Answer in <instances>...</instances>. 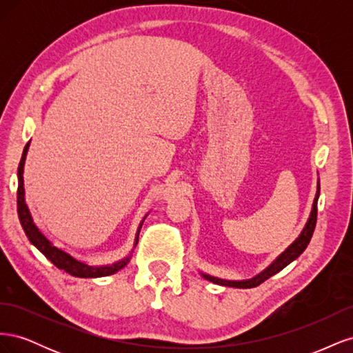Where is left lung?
<instances>
[{"mask_svg":"<svg viewBox=\"0 0 353 353\" xmlns=\"http://www.w3.org/2000/svg\"><path fill=\"white\" fill-rule=\"evenodd\" d=\"M318 197H319V179L316 184V193H315V199L312 203V209H311V213H309V218L305 223L303 230L301 231V234H299L297 239L290 245H288L284 252H281L279 256H276V258L259 274H256L254 276H252V279H248V280H225V279H219V276H213L206 272H200V275L205 280H208L213 284H218V285L234 287V288H252V287L259 285L265 280H268L270 276L275 275L276 272H280L283 268H285L288 263H292L294 259H297L299 256L303 253V250L307 248L309 241H311L314 230H315V223H316Z\"/></svg>","mask_w":353,"mask_h":353,"instance_id":"obj_1","label":"left lung"}]
</instances>
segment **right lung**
I'll use <instances>...</instances> for the list:
<instances>
[{"instance_id":"add662e5","label":"right lung","mask_w":353,"mask_h":353,"mask_svg":"<svg viewBox=\"0 0 353 353\" xmlns=\"http://www.w3.org/2000/svg\"><path fill=\"white\" fill-rule=\"evenodd\" d=\"M29 144L30 141L25 145L23 148V154L22 159H20L19 169H17V179H19V187H17V213H19V219L20 223H22V228L26 234V237L29 241L35 245V248L46 256L48 261L54 263L59 270H63L65 272L78 276V279H100V276H108L112 274H116L119 270H122L123 266L130 262L132 252L135 249V245L138 243V236H140V231L143 227V222L147 218V215L143 218L140 222V225L137 228L135 234V240H134V248L130 252V254L125 256L123 259L116 261L113 263L108 265H91L85 261H81L78 258H74L72 253L68 250L59 248L54 243H52L44 232L39 230V227L35 223L34 218H32V213L28 208V203L25 199V184H23V169H25V160L26 154L29 150Z\"/></svg>"}]
</instances>
